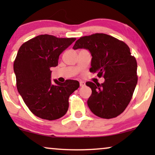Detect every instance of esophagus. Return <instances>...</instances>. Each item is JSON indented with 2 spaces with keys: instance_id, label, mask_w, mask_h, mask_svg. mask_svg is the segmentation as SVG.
<instances>
[{
  "instance_id": "1",
  "label": "esophagus",
  "mask_w": 155,
  "mask_h": 155,
  "mask_svg": "<svg viewBox=\"0 0 155 155\" xmlns=\"http://www.w3.org/2000/svg\"><path fill=\"white\" fill-rule=\"evenodd\" d=\"M84 85H85V82H82V81H80V87H84Z\"/></svg>"
}]
</instances>
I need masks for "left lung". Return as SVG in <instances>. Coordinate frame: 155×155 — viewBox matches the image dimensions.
<instances>
[{
  "label": "left lung",
  "mask_w": 155,
  "mask_h": 155,
  "mask_svg": "<svg viewBox=\"0 0 155 155\" xmlns=\"http://www.w3.org/2000/svg\"><path fill=\"white\" fill-rule=\"evenodd\" d=\"M82 48L90 51L92 56L90 71L105 79L101 84L86 82L92 89L88 107L99 117L115 118L132 99L137 82L136 59L125 42L103 33L80 37L73 48Z\"/></svg>",
  "instance_id": "obj_1"
}]
</instances>
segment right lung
Returning a JSON list of instances; mask_svg holds the SVG:
<instances>
[{
  "label": "right lung",
  "instance_id": "obj_1",
  "mask_svg": "<svg viewBox=\"0 0 155 155\" xmlns=\"http://www.w3.org/2000/svg\"><path fill=\"white\" fill-rule=\"evenodd\" d=\"M75 38L41 35L25 42L14 61L16 85L25 104L35 116L48 120L58 119L68 109V99L80 87L79 82L66 80L51 83L50 68Z\"/></svg>",
  "mask_w": 155,
  "mask_h": 155
}]
</instances>
